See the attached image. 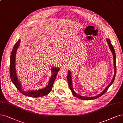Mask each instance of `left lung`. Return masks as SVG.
<instances>
[{
  "label": "left lung",
  "instance_id": "left-lung-1",
  "mask_svg": "<svg viewBox=\"0 0 123 123\" xmlns=\"http://www.w3.org/2000/svg\"><path fill=\"white\" fill-rule=\"evenodd\" d=\"M107 42L108 43V44H109V47H110V49H111V52L112 53L113 55V63H114V72H115V74H114V76L113 77V79L111 80V82L110 83V84L108 85V86H107V87L102 92H101L100 94H99L97 96H94V97H85V96H81L80 95L78 94L77 93H76L75 92V91H74V90L73 89V87H72V79H71V72L70 71H68V75H67V81H68V84L69 87L70 88V89L71 90V91L72 93V94L74 95V96H75V97L78 98L79 99H82V100H93V99H95L98 98L99 97H100V96H101L102 95H103L104 93H105L107 90H108V89L109 88V87L111 85V84L113 83L114 81L115 77H116V70H117V68H116V53H115V49L114 48H113V45H112V44L111 43V40L110 39L107 38Z\"/></svg>",
  "mask_w": 123,
  "mask_h": 123
}]
</instances>
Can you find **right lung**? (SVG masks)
<instances>
[{"instance_id": "right-lung-1", "label": "right lung", "mask_w": 123, "mask_h": 123, "mask_svg": "<svg viewBox=\"0 0 123 123\" xmlns=\"http://www.w3.org/2000/svg\"><path fill=\"white\" fill-rule=\"evenodd\" d=\"M20 43V39L18 40V42L15 44L13 47L12 52L10 58V74L11 79L12 83L14 84L16 88L19 90L22 94L25 95L27 96H29L31 97H35L38 98L45 96V95H48L49 92H51L52 88L53 87V85L55 80L56 78V76L57 72L59 71L60 68H56L52 67V72L53 74L50 78L49 83L47 87L45 88L34 91H25L22 89V84L19 81V79L18 78L17 74H16V70L15 67V61H16V54L17 52V49L19 47Z\"/></svg>"}]
</instances>
